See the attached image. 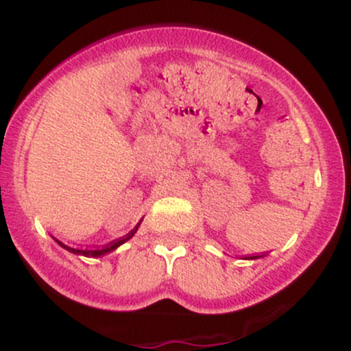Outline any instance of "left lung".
I'll use <instances>...</instances> for the list:
<instances>
[{"mask_svg": "<svg viewBox=\"0 0 351 351\" xmlns=\"http://www.w3.org/2000/svg\"><path fill=\"white\" fill-rule=\"evenodd\" d=\"M259 257H263V256H251V257H247V259H259Z\"/></svg>", "mask_w": 351, "mask_h": 351, "instance_id": "1", "label": "left lung"}]
</instances>
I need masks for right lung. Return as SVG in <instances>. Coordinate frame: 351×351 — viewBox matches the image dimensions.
Returning <instances> with one entry per match:
<instances>
[{
    "label": "right lung",
    "instance_id": "right-lung-1",
    "mask_svg": "<svg viewBox=\"0 0 351 351\" xmlns=\"http://www.w3.org/2000/svg\"><path fill=\"white\" fill-rule=\"evenodd\" d=\"M138 226H140V223L136 224V228H135V229H132V231L128 232L127 236L120 237V239H117V241H114V243H110V244L104 245V247H100V249H74V247H69V245L62 244V243H60V241H58V239H56V241H58L59 245H62V247H64V249H67V251H69V252L80 254V256H86V257H100V256H104V254H108V252L115 251V249L119 247L120 244L127 243V241L130 239V237L135 234V232H136V229H138Z\"/></svg>",
    "mask_w": 351,
    "mask_h": 351
}]
</instances>
